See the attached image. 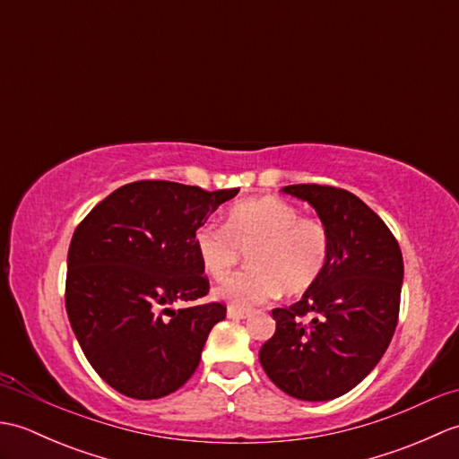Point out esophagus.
I'll return each mask as SVG.
<instances>
[{
  "label": "esophagus",
  "instance_id": "34e87169",
  "mask_svg": "<svg viewBox=\"0 0 459 459\" xmlns=\"http://www.w3.org/2000/svg\"><path fill=\"white\" fill-rule=\"evenodd\" d=\"M227 316L230 317V319H247L248 317V311H245V309H238V307H229L227 309Z\"/></svg>",
  "mask_w": 459,
  "mask_h": 459
}]
</instances>
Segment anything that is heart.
<instances>
[{
    "mask_svg": "<svg viewBox=\"0 0 459 459\" xmlns=\"http://www.w3.org/2000/svg\"><path fill=\"white\" fill-rule=\"evenodd\" d=\"M201 266L221 278L248 252V270L224 278L212 294L232 307L266 304L280 291L296 296L314 286L331 255L325 222L299 217L286 201L262 197L232 204L227 222H203L193 237Z\"/></svg>",
    "mask_w": 459,
    "mask_h": 459,
    "instance_id": "b5f03b06",
    "label": "heart"
}]
</instances>
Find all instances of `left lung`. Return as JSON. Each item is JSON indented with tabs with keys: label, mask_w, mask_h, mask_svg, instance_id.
<instances>
[{
	"label": "left lung",
	"mask_w": 459,
	"mask_h": 459,
	"mask_svg": "<svg viewBox=\"0 0 459 459\" xmlns=\"http://www.w3.org/2000/svg\"><path fill=\"white\" fill-rule=\"evenodd\" d=\"M309 203L331 237L329 262L290 307L272 309L276 333L260 349L272 383L299 401L349 393L377 367L394 335L403 252L393 232L357 195L327 185L281 189Z\"/></svg>",
	"instance_id": "8db88e82"
}]
</instances>
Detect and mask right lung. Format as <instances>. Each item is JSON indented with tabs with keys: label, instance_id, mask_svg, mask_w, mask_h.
I'll list each match as a JSON object with an SVG mask.
<instances>
[{
	"label": "right lung",
	"instance_id": "add662e5",
	"mask_svg": "<svg viewBox=\"0 0 459 459\" xmlns=\"http://www.w3.org/2000/svg\"><path fill=\"white\" fill-rule=\"evenodd\" d=\"M238 189L173 181L116 189L76 227L66 258V314L82 353L116 391L152 401L195 368L222 304L173 309L209 291L193 237Z\"/></svg>",
	"mask_w": 459,
	"mask_h": 459
}]
</instances>
